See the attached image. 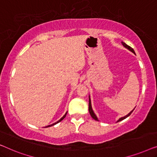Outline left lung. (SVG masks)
<instances>
[{"label":"left lung","mask_w":157,"mask_h":157,"mask_svg":"<svg viewBox=\"0 0 157 157\" xmlns=\"http://www.w3.org/2000/svg\"><path fill=\"white\" fill-rule=\"evenodd\" d=\"M122 45H123V46L124 48H127L128 50H130V51L131 52H133V53H134L135 54V52H134V49L132 48H131L130 47V46H129V45H127V44L126 43H123V42H122ZM134 109L132 110V111H131L129 112V114H127V115H126V116H124V117H121L120 120H119L118 121H117V122H120V121H122V120H124V119H126L127 117H129L130 114H132V112L134 111ZM89 112H90V115H91V117L92 118L94 119V120H97V121H99L98 120V117H97V116L95 115V114L94 113V112H93V110H92V105H91V100H90V96H89Z\"/></svg>","instance_id":"left-lung-1"}]
</instances>
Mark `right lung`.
Instances as JSON below:
<instances>
[{
    "instance_id": "right-lung-1",
    "label": "right lung",
    "mask_w": 157,
    "mask_h": 157,
    "mask_svg": "<svg viewBox=\"0 0 157 157\" xmlns=\"http://www.w3.org/2000/svg\"><path fill=\"white\" fill-rule=\"evenodd\" d=\"M66 114H67V112H66V113H65V115H64V116L63 117H62V118L60 119V120H58V121H57V122H56V123H54V124H50V125L46 126V127H51V126H53V125H55V124H57V123H58V122H61V121H62V120H63V119L65 117H66Z\"/></svg>"
}]
</instances>
